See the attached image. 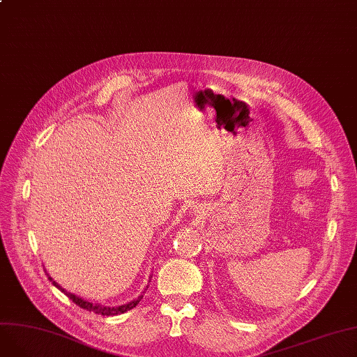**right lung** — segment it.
I'll return each instance as SVG.
<instances>
[{"instance_id":"right-lung-1","label":"right lung","mask_w":357,"mask_h":357,"mask_svg":"<svg viewBox=\"0 0 357 357\" xmlns=\"http://www.w3.org/2000/svg\"><path fill=\"white\" fill-rule=\"evenodd\" d=\"M49 280H50V282H52L56 288L61 289L69 299H72V303H75L78 307H81V308H84V310H86V311H92V312L100 314V315H119V314H124L126 311H130L131 308H135V307L142 301V298H143V295H140V296H137L136 299H133V301H131V303L124 304V305H120V307H105V305H101V304L89 303V301H86V299H84V298H81V296H78V295H75V294H72V292H68V291L63 289L59 284H56L54 280H52L50 276H49ZM146 288H147V287H146Z\"/></svg>"}]
</instances>
